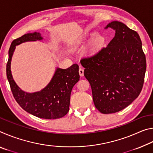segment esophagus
I'll list each match as a JSON object with an SVG mask.
<instances>
[{"label":"esophagus","mask_w":153,"mask_h":153,"mask_svg":"<svg viewBox=\"0 0 153 153\" xmlns=\"http://www.w3.org/2000/svg\"><path fill=\"white\" fill-rule=\"evenodd\" d=\"M79 76L82 77L84 76V68L82 66H79Z\"/></svg>","instance_id":"34e87169"}]
</instances>
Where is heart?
Returning <instances> with one entry per match:
<instances>
[{
    "label": "heart",
    "mask_w": 153,
    "mask_h": 153,
    "mask_svg": "<svg viewBox=\"0 0 153 153\" xmlns=\"http://www.w3.org/2000/svg\"><path fill=\"white\" fill-rule=\"evenodd\" d=\"M86 37H88V35L86 36ZM104 42L105 38L102 36L100 34H94V37L92 38L90 42L88 51L93 53V52L98 51L103 45Z\"/></svg>",
    "instance_id": "1"
}]
</instances>
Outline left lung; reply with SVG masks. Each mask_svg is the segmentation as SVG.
I'll return each mask as SVG.
<instances>
[{"label": "left lung", "instance_id": "1", "mask_svg": "<svg viewBox=\"0 0 153 153\" xmlns=\"http://www.w3.org/2000/svg\"><path fill=\"white\" fill-rule=\"evenodd\" d=\"M108 27L115 34L107 46L80 61L95 107L104 114L123 110L138 97L146 69L138 33L118 21L105 28Z\"/></svg>", "mask_w": 153, "mask_h": 153}]
</instances>
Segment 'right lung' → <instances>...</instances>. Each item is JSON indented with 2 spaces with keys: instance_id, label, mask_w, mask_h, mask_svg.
I'll use <instances>...</instances> for the list:
<instances>
[{
  "instance_id": "1",
  "label": "right lung",
  "mask_w": 153,
  "mask_h": 153,
  "mask_svg": "<svg viewBox=\"0 0 153 153\" xmlns=\"http://www.w3.org/2000/svg\"><path fill=\"white\" fill-rule=\"evenodd\" d=\"M40 33L24 34L13 41L9 51L7 77L15 99L23 109L36 117L51 120L63 117L68 113L70 96L74 85L79 81V66L72 65L69 68L56 69L50 82L40 91L29 93L22 90L13 78L11 63L15 46L30 41L42 40Z\"/></svg>"
}]
</instances>
